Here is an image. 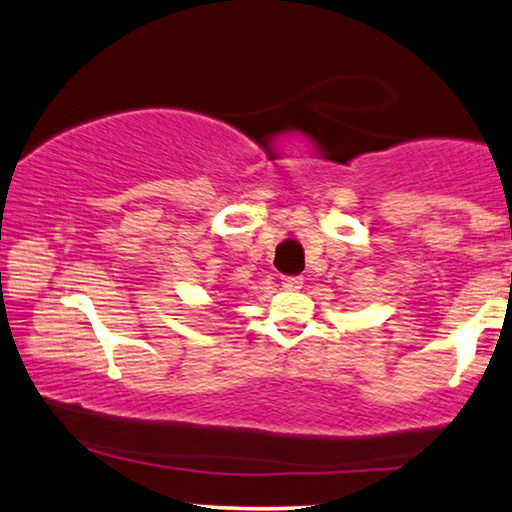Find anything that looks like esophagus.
<instances>
[{
	"instance_id": "34e87169",
	"label": "esophagus",
	"mask_w": 512,
	"mask_h": 512,
	"mask_svg": "<svg viewBox=\"0 0 512 512\" xmlns=\"http://www.w3.org/2000/svg\"><path fill=\"white\" fill-rule=\"evenodd\" d=\"M280 283H283V290L297 292V290H301V285H304V278H301V276H283Z\"/></svg>"
}]
</instances>
